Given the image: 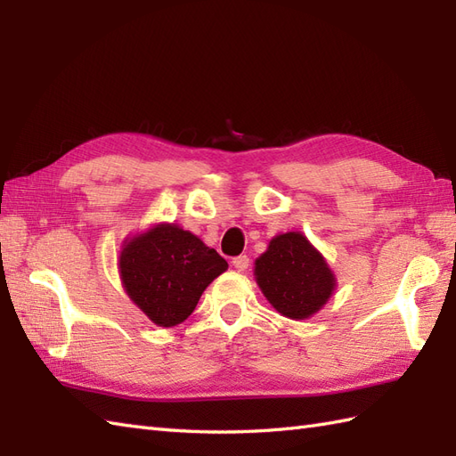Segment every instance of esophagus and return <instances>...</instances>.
Instances as JSON below:
<instances>
[{"instance_id": "34e87169", "label": "esophagus", "mask_w": 456, "mask_h": 456, "mask_svg": "<svg viewBox=\"0 0 456 456\" xmlns=\"http://www.w3.org/2000/svg\"><path fill=\"white\" fill-rule=\"evenodd\" d=\"M250 265V260L247 255H239L233 258V266L239 270V273H243V270H247Z\"/></svg>"}]
</instances>
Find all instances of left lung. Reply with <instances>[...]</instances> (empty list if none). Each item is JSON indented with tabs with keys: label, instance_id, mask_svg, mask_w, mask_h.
Returning a JSON list of instances; mask_svg holds the SVG:
<instances>
[{
	"label": "left lung",
	"instance_id": "left-lung-1",
	"mask_svg": "<svg viewBox=\"0 0 456 456\" xmlns=\"http://www.w3.org/2000/svg\"><path fill=\"white\" fill-rule=\"evenodd\" d=\"M255 265L263 294L289 319H305L319 312L335 288V278L323 256L302 233L274 237Z\"/></svg>",
	"mask_w": 456,
	"mask_h": 456
}]
</instances>
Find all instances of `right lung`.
<instances>
[{
    "instance_id": "1",
    "label": "right lung",
    "mask_w": 456,
    "mask_h": 456,
    "mask_svg": "<svg viewBox=\"0 0 456 456\" xmlns=\"http://www.w3.org/2000/svg\"><path fill=\"white\" fill-rule=\"evenodd\" d=\"M121 280L129 297L152 323H182L227 260L176 225H157L125 245L119 256Z\"/></svg>"
}]
</instances>
